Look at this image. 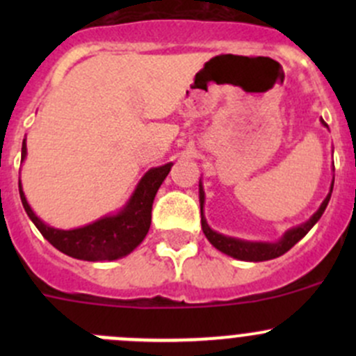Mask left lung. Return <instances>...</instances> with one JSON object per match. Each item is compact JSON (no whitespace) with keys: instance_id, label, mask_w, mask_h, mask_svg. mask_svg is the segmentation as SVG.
<instances>
[{"instance_id":"obj_1","label":"left lung","mask_w":356,"mask_h":356,"mask_svg":"<svg viewBox=\"0 0 356 356\" xmlns=\"http://www.w3.org/2000/svg\"><path fill=\"white\" fill-rule=\"evenodd\" d=\"M322 124L327 127L324 120ZM332 188H334V179L331 184V191L329 195L325 196V200L322 201L321 208L315 211L314 215L310 217V220H307L305 224L298 225V227L289 229L277 243H253V241H245V239H238V238H229V236L220 234V232H215L213 229H210V225L207 224V218L203 215V203H204V191L203 186L200 182V207H201V229H203L204 236H207L208 241L211 243L218 251L222 253L229 254L232 258H238V260H245V261H265V260H272V258H277L281 254H284L286 251H289L291 248L296 245L300 239H303L305 236L308 234L312 227L318 222V218L322 217V213L327 208L329 200H331L332 195Z\"/></svg>"}]
</instances>
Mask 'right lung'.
<instances>
[{"label": "right lung", "instance_id": "1", "mask_svg": "<svg viewBox=\"0 0 356 356\" xmlns=\"http://www.w3.org/2000/svg\"><path fill=\"white\" fill-rule=\"evenodd\" d=\"M27 155L25 139L22 143V161ZM174 163H165L161 167L149 168L145 177L139 181L125 207L118 213L106 215L92 224L79 229H55L46 225L38 215L29 207L22 191V184L19 182L20 200L27 211L29 218L34 222L44 239H48L56 250L77 260L88 261H106L117 260L136 250L146 238L152 225V207L158 188L170 172Z\"/></svg>", "mask_w": 356, "mask_h": 356}]
</instances>
